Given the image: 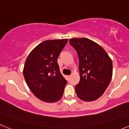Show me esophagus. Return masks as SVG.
<instances>
[{
	"label": "esophagus",
	"mask_w": 129,
	"mask_h": 129,
	"mask_svg": "<svg viewBox=\"0 0 129 129\" xmlns=\"http://www.w3.org/2000/svg\"><path fill=\"white\" fill-rule=\"evenodd\" d=\"M67 78H68V79H70V78H71V75H67Z\"/></svg>",
	"instance_id": "1"
}]
</instances>
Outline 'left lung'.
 <instances>
[{
	"label": "left lung",
	"mask_w": 129,
	"mask_h": 129,
	"mask_svg": "<svg viewBox=\"0 0 129 129\" xmlns=\"http://www.w3.org/2000/svg\"><path fill=\"white\" fill-rule=\"evenodd\" d=\"M69 42L79 59L80 81L75 90L80 99L97 100L109 86L112 77V62L100 45L87 38H74Z\"/></svg>",
	"instance_id": "left-lung-1"
}]
</instances>
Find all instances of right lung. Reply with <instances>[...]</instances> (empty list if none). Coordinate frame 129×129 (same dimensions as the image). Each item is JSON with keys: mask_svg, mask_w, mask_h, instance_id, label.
<instances>
[{"mask_svg": "<svg viewBox=\"0 0 129 129\" xmlns=\"http://www.w3.org/2000/svg\"><path fill=\"white\" fill-rule=\"evenodd\" d=\"M68 39L42 42L30 52L25 62L23 74L36 97L53 103L63 95L67 80L60 72L57 58Z\"/></svg>", "mask_w": 129, "mask_h": 129, "instance_id": "add662e5", "label": "right lung"}]
</instances>
